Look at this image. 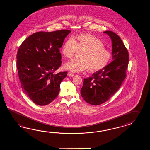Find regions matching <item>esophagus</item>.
Masks as SVG:
<instances>
[{
	"mask_svg": "<svg viewBox=\"0 0 150 150\" xmlns=\"http://www.w3.org/2000/svg\"><path fill=\"white\" fill-rule=\"evenodd\" d=\"M68 76H69V77H73V76H74V73H71V72H69V73H68Z\"/></svg>",
	"mask_w": 150,
	"mask_h": 150,
	"instance_id": "obj_1",
	"label": "esophagus"
}]
</instances>
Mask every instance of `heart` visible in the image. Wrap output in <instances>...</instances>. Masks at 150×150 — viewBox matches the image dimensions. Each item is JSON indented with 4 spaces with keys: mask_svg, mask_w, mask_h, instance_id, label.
I'll return each mask as SVG.
<instances>
[{
    "mask_svg": "<svg viewBox=\"0 0 150 150\" xmlns=\"http://www.w3.org/2000/svg\"><path fill=\"white\" fill-rule=\"evenodd\" d=\"M77 51L81 52L80 59H72L64 65L66 69L73 72L86 69L89 72L98 71L107 66L111 59V53L104 47L103 43L90 34L67 39L61 49L62 54L66 58H72Z\"/></svg>",
    "mask_w": 150,
    "mask_h": 150,
    "instance_id": "b5f03b06",
    "label": "heart"
}]
</instances>
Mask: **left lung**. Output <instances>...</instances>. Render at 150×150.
<instances>
[{
    "mask_svg": "<svg viewBox=\"0 0 150 150\" xmlns=\"http://www.w3.org/2000/svg\"><path fill=\"white\" fill-rule=\"evenodd\" d=\"M103 33L110 38L112 62L91 77L84 79L81 96L88 103L97 105L109 100L119 89L126 77L129 62L127 48L119 36L111 31Z\"/></svg>",
    "mask_w": 150,
    "mask_h": 150,
    "instance_id": "1",
    "label": "left lung"
}]
</instances>
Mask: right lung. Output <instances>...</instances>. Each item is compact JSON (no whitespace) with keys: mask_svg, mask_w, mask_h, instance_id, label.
<instances>
[{"mask_svg":"<svg viewBox=\"0 0 150 150\" xmlns=\"http://www.w3.org/2000/svg\"><path fill=\"white\" fill-rule=\"evenodd\" d=\"M71 31L37 32L19 47L17 67L22 91L39 105L50 103L58 96L67 72L55 74L62 64L59 49Z\"/></svg>","mask_w":150,"mask_h":150,"instance_id":"add662e5","label":"right lung"}]
</instances>
